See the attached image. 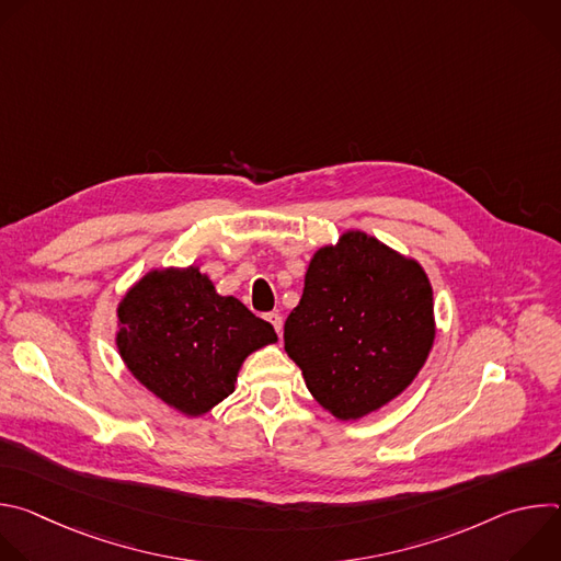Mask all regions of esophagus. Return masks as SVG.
Returning a JSON list of instances; mask_svg holds the SVG:
<instances>
[{"label":"esophagus","instance_id":"1","mask_svg":"<svg viewBox=\"0 0 561 561\" xmlns=\"http://www.w3.org/2000/svg\"><path fill=\"white\" fill-rule=\"evenodd\" d=\"M264 319H266V322H271V327L275 329L277 335L282 333V314H279V312H266Z\"/></svg>","mask_w":561,"mask_h":561}]
</instances>
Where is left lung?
Masks as SVG:
<instances>
[{
    "mask_svg": "<svg viewBox=\"0 0 561 561\" xmlns=\"http://www.w3.org/2000/svg\"><path fill=\"white\" fill-rule=\"evenodd\" d=\"M308 264L284 324V346L312 397L337 420H359L402 392L435 337L424 268L366 232H346Z\"/></svg>",
    "mask_w": 561,
    "mask_h": 561,
    "instance_id": "left-lung-1",
    "label": "left lung"
}]
</instances>
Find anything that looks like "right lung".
<instances>
[{
	"label": "right lung",
	"instance_id": "1",
	"mask_svg": "<svg viewBox=\"0 0 561 561\" xmlns=\"http://www.w3.org/2000/svg\"><path fill=\"white\" fill-rule=\"evenodd\" d=\"M117 348L128 370L162 402L197 417L234 390L253 351L275 329L242 301L215 293L195 266L152 271L119 301Z\"/></svg>",
	"mask_w": 561,
	"mask_h": 561
}]
</instances>
